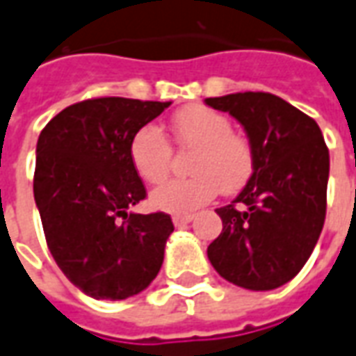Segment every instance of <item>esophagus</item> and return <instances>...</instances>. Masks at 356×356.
<instances>
[{
    "label": "esophagus",
    "mask_w": 356,
    "mask_h": 356,
    "mask_svg": "<svg viewBox=\"0 0 356 356\" xmlns=\"http://www.w3.org/2000/svg\"><path fill=\"white\" fill-rule=\"evenodd\" d=\"M193 220H195V216H191V213H186V216H173V225L175 227H183V225L191 223Z\"/></svg>",
    "instance_id": "34e87169"
}]
</instances>
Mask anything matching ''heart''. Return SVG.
I'll list each match as a JSON object with an SVG mask.
<instances>
[{
	"label": "heart",
	"mask_w": 356,
	"mask_h": 356,
	"mask_svg": "<svg viewBox=\"0 0 356 356\" xmlns=\"http://www.w3.org/2000/svg\"><path fill=\"white\" fill-rule=\"evenodd\" d=\"M179 143L196 148L191 160V177L171 179L150 195L154 208L171 213H188L208 204L218 191L235 193L254 171V150L245 136L233 133L229 118L216 109L193 106L173 118ZM133 168L146 183H160L170 173L171 144L160 127L148 123L136 131L129 144Z\"/></svg>",
	"instance_id": "1"
}]
</instances>
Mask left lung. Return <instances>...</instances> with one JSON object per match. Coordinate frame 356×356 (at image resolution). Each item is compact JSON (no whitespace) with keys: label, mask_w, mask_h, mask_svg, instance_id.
Listing matches in <instances>:
<instances>
[{"label":"left lung","mask_w":356,"mask_h":356,"mask_svg":"<svg viewBox=\"0 0 356 356\" xmlns=\"http://www.w3.org/2000/svg\"><path fill=\"white\" fill-rule=\"evenodd\" d=\"M245 127L254 171L229 204L208 258L223 280L250 291L291 282L316 247L325 220L330 152L312 118L268 92L206 98Z\"/></svg>","instance_id":"obj_1"}]
</instances>
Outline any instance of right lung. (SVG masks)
<instances>
[{
  "instance_id": "right-lung-1",
  "label": "right lung",
  "mask_w": 356,
  "mask_h": 356,
  "mask_svg": "<svg viewBox=\"0 0 356 356\" xmlns=\"http://www.w3.org/2000/svg\"><path fill=\"white\" fill-rule=\"evenodd\" d=\"M171 102L94 98L59 111L36 144L34 200L67 280L92 299L123 300L158 275L168 213H129L146 188L129 158L136 131Z\"/></svg>"
}]
</instances>
